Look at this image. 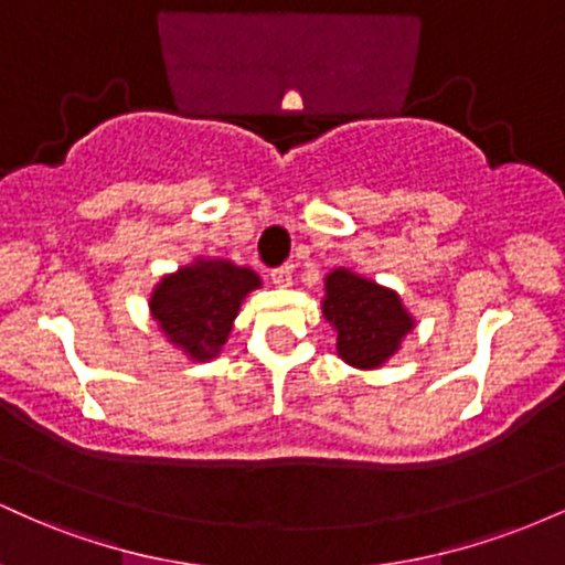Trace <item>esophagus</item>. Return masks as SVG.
<instances>
[{
  "mask_svg": "<svg viewBox=\"0 0 565 565\" xmlns=\"http://www.w3.org/2000/svg\"><path fill=\"white\" fill-rule=\"evenodd\" d=\"M270 278H274V284H278V287H289L291 278H295V265H281V268H274L270 270Z\"/></svg>",
  "mask_w": 565,
  "mask_h": 565,
  "instance_id": "1",
  "label": "esophagus"
}]
</instances>
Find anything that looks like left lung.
I'll return each instance as SVG.
<instances>
[{"label":"left lung","instance_id":"obj_1","mask_svg":"<svg viewBox=\"0 0 565 565\" xmlns=\"http://www.w3.org/2000/svg\"><path fill=\"white\" fill-rule=\"evenodd\" d=\"M323 284V319L334 327L337 353L345 364L377 369L398 353L414 319L393 289L348 268H334Z\"/></svg>","mask_w":565,"mask_h":565}]
</instances>
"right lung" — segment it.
<instances>
[{
	"label": "right lung",
	"instance_id": "1",
	"mask_svg": "<svg viewBox=\"0 0 565 565\" xmlns=\"http://www.w3.org/2000/svg\"><path fill=\"white\" fill-rule=\"evenodd\" d=\"M260 287V276L231 260H193L153 287L151 316L188 359L210 361L228 340L244 297Z\"/></svg>",
	"mask_w": 565,
	"mask_h": 565
}]
</instances>
